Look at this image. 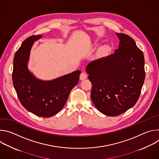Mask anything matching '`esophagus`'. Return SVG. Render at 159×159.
I'll return each mask as SVG.
<instances>
[{
	"label": "esophagus",
	"instance_id": "obj_1",
	"mask_svg": "<svg viewBox=\"0 0 159 159\" xmlns=\"http://www.w3.org/2000/svg\"><path fill=\"white\" fill-rule=\"evenodd\" d=\"M87 78V75L86 73H85V72H82V73L80 74V80H83L86 79Z\"/></svg>",
	"mask_w": 159,
	"mask_h": 159
}]
</instances>
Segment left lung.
Segmentation results:
<instances>
[{
	"label": "left lung",
	"mask_w": 159,
	"mask_h": 159,
	"mask_svg": "<svg viewBox=\"0 0 159 159\" xmlns=\"http://www.w3.org/2000/svg\"><path fill=\"white\" fill-rule=\"evenodd\" d=\"M116 34L120 43L114 53L85 68L92 83L91 100L98 111L109 116H118L136 104L145 77L143 52L130 36Z\"/></svg>",
	"instance_id": "obj_1"
}]
</instances>
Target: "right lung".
Returning <instances> with one entry per match:
<instances>
[{
  "mask_svg": "<svg viewBox=\"0 0 159 159\" xmlns=\"http://www.w3.org/2000/svg\"><path fill=\"white\" fill-rule=\"evenodd\" d=\"M43 36H32L22 42L13 61L12 82L21 103L34 115L49 118L56 115L65 104L72 89L78 84L80 70L57 79L44 80L29 69L30 52L34 43Z\"/></svg>",
  "mask_w": 159,
  "mask_h": 159,
  "instance_id": "1",
  "label": "right lung"
}]
</instances>
